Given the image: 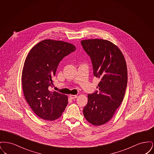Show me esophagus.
I'll return each mask as SVG.
<instances>
[{
	"label": "esophagus",
	"mask_w": 154,
	"mask_h": 154,
	"mask_svg": "<svg viewBox=\"0 0 154 154\" xmlns=\"http://www.w3.org/2000/svg\"><path fill=\"white\" fill-rule=\"evenodd\" d=\"M70 97L71 98V99H76L77 97V95H70Z\"/></svg>",
	"instance_id": "1"
}]
</instances>
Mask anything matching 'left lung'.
Here are the masks:
<instances>
[{"label": "left lung", "instance_id": "obj_1", "mask_svg": "<svg viewBox=\"0 0 154 154\" xmlns=\"http://www.w3.org/2000/svg\"><path fill=\"white\" fill-rule=\"evenodd\" d=\"M91 58L94 76L100 79L96 91L88 95L83 114L91 124L99 126L110 121L124 97L128 71L124 57L116 45L103 39L81 42Z\"/></svg>", "mask_w": 154, "mask_h": 154}]
</instances>
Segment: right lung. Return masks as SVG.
Masks as SVG:
<instances>
[{
  "mask_svg": "<svg viewBox=\"0 0 154 154\" xmlns=\"http://www.w3.org/2000/svg\"><path fill=\"white\" fill-rule=\"evenodd\" d=\"M75 49L73 44L62 41L45 40L29 52L22 70V88L26 102L38 117L54 121L65 109L67 96L49 88L52 87L60 62Z\"/></svg>",
  "mask_w": 154,
  "mask_h": 154,
  "instance_id": "add662e5",
  "label": "right lung"
}]
</instances>
